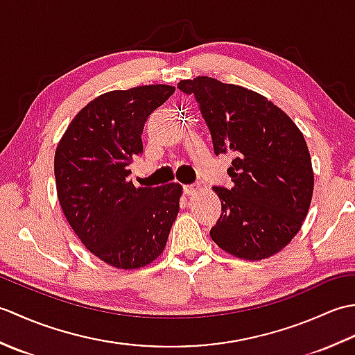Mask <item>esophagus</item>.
<instances>
[{
    "mask_svg": "<svg viewBox=\"0 0 355 355\" xmlns=\"http://www.w3.org/2000/svg\"><path fill=\"white\" fill-rule=\"evenodd\" d=\"M200 187L197 184H191V186H184L183 187V192L187 195V197H191V195H195L198 192Z\"/></svg>",
    "mask_w": 355,
    "mask_h": 355,
    "instance_id": "obj_1",
    "label": "esophagus"
}]
</instances>
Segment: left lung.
I'll use <instances>...</instances> for the list:
<instances>
[{"label":"left lung","instance_id":"8db88e82","mask_svg":"<svg viewBox=\"0 0 355 355\" xmlns=\"http://www.w3.org/2000/svg\"><path fill=\"white\" fill-rule=\"evenodd\" d=\"M193 94L212 135L215 155H233V186H215L220 220L210 236L245 261L277 253L296 236L308 214L314 175L304 134L266 97L239 85L198 76L178 82Z\"/></svg>","mask_w":355,"mask_h":355}]
</instances>
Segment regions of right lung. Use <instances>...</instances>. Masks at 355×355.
<instances>
[{
    "label": "right lung",
    "mask_w": 355,
    "mask_h": 355,
    "mask_svg": "<svg viewBox=\"0 0 355 355\" xmlns=\"http://www.w3.org/2000/svg\"><path fill=\"white\" fill-rule=\"evenodd\" d=\"M173 92L158 84L96 97L56 148V191L67 221L89 252L116 268L157 259L178 215V183L135 187L128 180V164L143 153L146 120Z\"/></svg>",
    "instance_id": "1"
}]
</instances>
